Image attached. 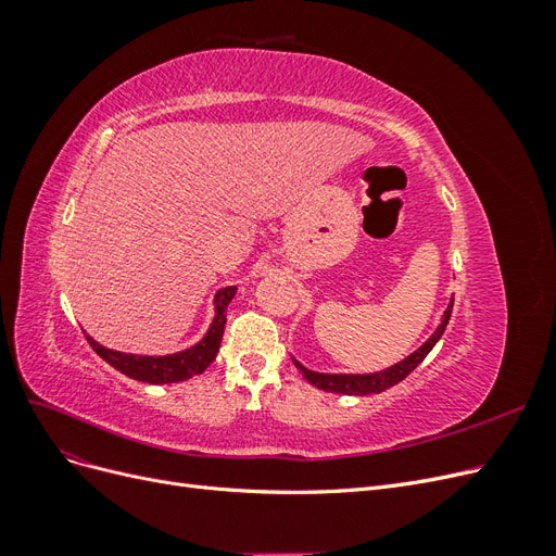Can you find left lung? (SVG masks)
<instances>
[{
  "instance_id": "obj_1",
  "label": "left lung",
  "mask_w": 556,
  "mask_h": 556,
  "mask_svg": "<svg viewBox=\"0 0 556 556\" xmlns=\"http://www.w3.org/2000/svg\"><path fill=\"white\" fill-rule=\"evenodd\" d=\"M452 304L454 299H450V306L447 311L443 313V323L441 327L433 331L431 339L415 350L413 355H408L403 362L384 368V371L380 374H366V376H343V374H315V371H308L306 366H301L296 359H294V366L299 368L301 374H304V378L315 384L317 390H325V392H333V394H355V396H364V394H380L384 390H390V387H394L396 382H401L403 378H406L408 374H413L415 368L422 364V359L429 355L431 348L439 343V339L443 336L447 323H450V315H452Z\"/></svg>"
}]
</instances>
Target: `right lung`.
<instances>
[{"label":"right lung","instance_id":"add662e5","mask_svg":"<svg viewBox=\"0 0 556 556\" xmlns=\"http://www.w3.org/2000/svg\"><path fill=\"white\" fill-rule=\"evenodd\" d=\"M233 294H237V288H223L215 294V319L208 327L206 336L197 345L176 352V355H164V357L127 355V352H117V350L99 345L94 339H90V336H86V339L99 357L134 380L150 382V384L190 380L192 376L204 374L211 366V362L215 359L217 350H220V341L227 325V306L233 299Z\"/></svg>","mask_w":556,"mask_h":556}]
</instances>
